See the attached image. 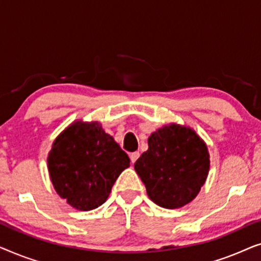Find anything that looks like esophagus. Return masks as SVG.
Instances as JSON below:
<instances>
[{"label":"esophagus","mask_w":261,"mask_h":261,"mask_svg":"<svg viewBox=\"0 0 261 261\" xmlns=\"http://www.w3.org/2000/svg\"><path fill=\"white\" fill-rule=\"evenodd\" d=\"M129 156H130V162L134 164L138 160L139 156H140V153H139V152H133V153H130Z\"/></svg>","instance_id":"1"}]
</instances>
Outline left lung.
<instances>
[{
	"label": "left lung",
	"instance_id": "obj_1",
	"mask_svg": "<svg viewBox=\"0 0 261 261\" xmlns=\"http://www.w3.org/2000/svg\"><path fill=\"white\" fill-rule=\"evenodd\" d=\"M208 148L190 128L171 124L148 138V149L134 164L148 197L163 208L191 202L209 171Z\"/></svg>",
	"mask_w": 261,
	"mask_h": 261
}]
</instances>
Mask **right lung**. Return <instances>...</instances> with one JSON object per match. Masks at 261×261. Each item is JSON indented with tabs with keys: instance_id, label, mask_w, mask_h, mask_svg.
<instances>
[{
	"instance_id": "add662e5",
	"label": "right lung",
	"mask_w": 261,
	"mask_h": 261,
	"mask_svg": "<svg viewBox=\"0 0 261 261\" xmlns=\"http://www.w3.org/2000/svg\"><path fill=\"white\" fill-rule=\"evenodd\" d=\"M129 158L97 122H76L53 142L47 163L60 197L88 212L103 204Z\"/></svg>"
}]
</instances>
